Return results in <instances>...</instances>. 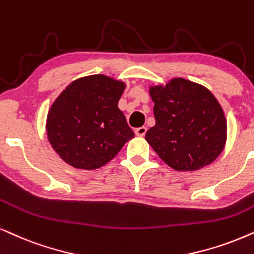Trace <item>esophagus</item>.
<instances>
[{
    "label": "esophagus",
    "mask_w": 254,
    "mask_h": 254,
    "mask_svg": "<svg viewBox=\"0 0 254 254\" xmlns=\"http://www.w3.org/2000/svg\"><path fill=\"white\" fill-rule=\"evenodd\" d=\"M147 133V127H140V128H136L135 129V134L137 135V136H144V134Z\"/></svg>",
    "instance_id": "34e87169"
}]
</instances>
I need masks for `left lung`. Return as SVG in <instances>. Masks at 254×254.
I'll use <instances>...</instances> for the list:
<instances>
[{
	"label": "left lung",
	"instance_id": "obj_1",
	"mask_svg": "<svg viewBox=\"0 0 254 254\" xmlns=\"http://www.w3.org/2000/svg\"><path fill=\"white\" fill-rule=\"evenodd\" d=\"M156 124L146 140L160 159L177 171L209 166L224 150L228 124L212 92L184 78L151 85Z\"/></svg>",
	"mask_w": 254,
	"mask_h": 254
}]
</instances>
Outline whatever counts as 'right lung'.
I'll use <instances>...</instances> for the list:
<instances>
[{
  "label": "right lung",
  "instance_id": "add662e5",
  "mask_svg": "<svg viewBox=\"0 0 254 254\" xmlns=\"http://www.w3.org/2000/svg\"><path fill=\"white\" fill-rule=\"evenodd\" d=\"M126 87L104 74L75 79L48 112V140L61 159L78 169L103 167L133 139L134 131L118 107Z\"/></svg>",
  "mask_w": 254,
  "mask_h": 254
}]
</instances>
